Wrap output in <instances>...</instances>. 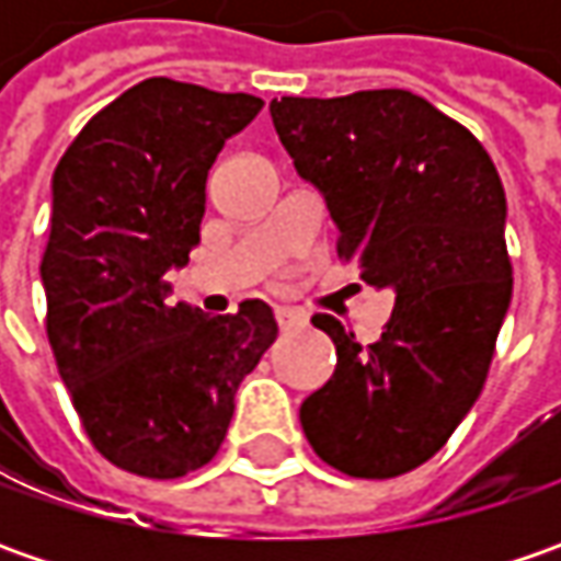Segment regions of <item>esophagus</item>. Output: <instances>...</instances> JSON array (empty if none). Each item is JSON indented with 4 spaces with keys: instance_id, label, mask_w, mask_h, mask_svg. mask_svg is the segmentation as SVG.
I'll return each mask as SVG.
<instances>
[{
    "instance_id": "34e87169",
    "label": "esophagus",
    "mask_w": 561,
    "mask_h": 561,
    "mask_svg": "<svg viewBox=\"0 0 561 561\" xmlns=\"http://www.w3.org/2000/svg\"><path fill=\"white\" fill-rule=\"evenodd\" d=\"M277 324H280V331H299L309 324V314L296 312V309H277Z\"/></svg>"
}]
</instances>
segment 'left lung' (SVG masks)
<instances>
[{
    "mask_svg": "<svg viewBox=\"0 0 561 561\" xmlns=\"http://www.w3.org/2000/svg\"><path fill=\"white\" fill-rule=\"evenodd\" d=\"M296 174L336 227V255L397 306L362 350L334 314V377L306 397L302 431L353 478L427 462L481 397L512 299L506 193L484 146L409 90L271 102Z\"/></svg>",
    "mask_w": 561,
    "mask_h": 561,
    "instance_id": "8db88e82",
    "label": "left lung"
}]
</instances>
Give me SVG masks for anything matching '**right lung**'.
Returning <instances> with one entry per match:
<instances>
[{
  "mask_svg": "<svg viewBox=\"0 0 561 561\" xmlns=\"http://www.w3.org/2000/svg\"><path fill=\"white\" fill-rule=\"evenodd\" d=\"M262 105L149 77L90 118L53 174L39 277L55 365L93 446L140 478L211 462L240 380L277 340L262 299L215 318L168 299V271L199 243L208 168Z\"/></svg>",
  "mask_w": 561,
  "mask_h": 561,
  "instance_id": "obj_1",
  "label": "right lung"
}]
</instances>
